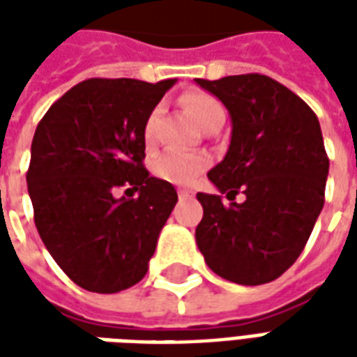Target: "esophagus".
Wrapping results in <instances>:
<instances>
[{
    "mask_svg": "<svg viewBox=\"0 0 357 357\" xmlns=\"http://www.w3.org/2000/svg\"><path fill=\"white\" fill-rule=\"evenodd\" d=\"M178 197L181 199V201H183V199H191V197H193V193H191V191H185V189H179Z\"/></svg>",
    "mask_w": 357,
    "mask_h": 357,
    "instance_id": "esophagus-1",
    "label": "esophagus"
}]
</instances>
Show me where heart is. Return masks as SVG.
<instances>
[{"instance_id": "b5f03b06", "label": "heart", "mask_w": 357, "mask_h": 357, "mask_svg": "<svg viewBox=\"0 0 357 357\" xmlns=\"http://www.w3.org/2000/svg\"><path fill=\"white\" fill-rule=\"evenodd\" d=\"M183 109L189 112L201 128H206L214 120H224L225 110L222 102L218 101L214 95L204 93V91H191L183 95L181 99ZM160 114V109H155L149 112L147 120L143 124V137L147 143H153L155 139V124L156 118ZM210 158L202 153H183V151H166L153 162V172L156 178L164 179L174 185H193L197 178L202 172L208 168Z\"/></svg>"}]
</instances>
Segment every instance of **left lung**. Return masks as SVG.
Instances as JSON below:
<instances>
[{
	"label": "left lung",
	"mask_w": 357,
	"mask_h": 357,
	"mask_svg": "<svg viewBox=\"0 0 357 357\" xmlns=\"http://www.w3.org/2000/svg\"><path fill=\"white\" fill-rule=\"evenodd\" d=\"M197 84L224 102L231 143L208 172L220 195L199 193L195 239L208 268L237 284L283 275L312 235L325 202L329 158L315 112L264 74ZM239 192L245 201L235 203Z\"/></svg>",
	"instance_id": "8db88e82"
}]
</instances>
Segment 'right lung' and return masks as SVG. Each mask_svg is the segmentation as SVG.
I'll list each match as a JSON object with an SVG mask.
<instances>
[{
	"label": "right lung",
	"mask_w": 357,
	"mask_h": 357,
	"mask_svg": "<svg viewBox=\"0 0 357 357\" xmlns=\"http://www.w3.org/2000/svg\"><path fill=\"white\" fill-rule=\"evenodd\" d=\"M176 80L91 78L53 102L36 128L28 195L43 245L74 283L112 294L139 283L178 202L143 166V124ZM128 185L135 197L116 199Z\"/></svg>",
	"instance_id": "add662e5"
}]
</instances>
